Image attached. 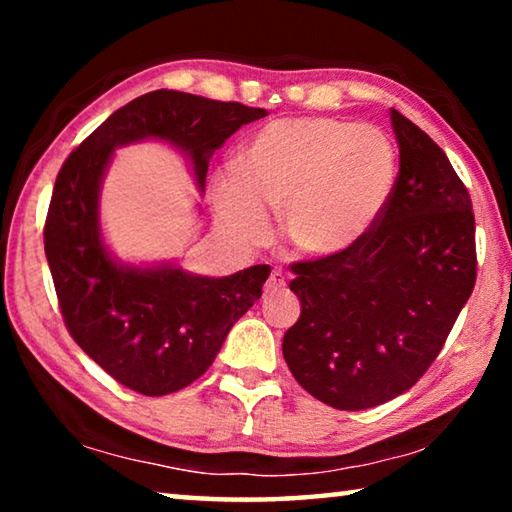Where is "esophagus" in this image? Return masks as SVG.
I'll list each match as a JSON object with an SVG mask.
<instances>
[{"mask_svg":"<svg viewBox=\"0 0 512 512\" xmlns=\"http://www.w3.org/2000/svg\"><path fill=\"white\" fill-rule=\"evenodd\" d=\"M284 289H287V280H284V275L280 271H273L264 284V293L266 296H273V293H280Z\"/></svg>","mask_w":512,"mask_h":512,"instance_id":"obj_1","label":"esophagus"}]
</instances>
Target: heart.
I'll list each match as a JSON object with an SVG mask.
<instances>
[{"label":"heart","instance_id":"obj_1","mask_svg":"<svg viewBox=\"0 0 512 512\" xmlns=\"http://www.w3.org/2000/svg\"><path fill=\"white\" fill-rule=\"evenodd\" d=\"M395 176V146L379 128L284 117L241 144L237 169L214 180V210L241 241L264 239V207L280 210L282 235L296 253L336 257L375 228Z\"/></svg>","mask_w":512,"mask_h":512}]
</instances>
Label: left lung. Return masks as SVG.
Returning a JSON list of instances; mask_svg holds the SVG:
<instances>
[{"instance_id": "obj_1", "label": "left lung", "mask_w": 512, "mask_h": 512, "mask_svg": "<svg viewBox=\"0 0 512 512\" xmlns=\"http://www.w3.org/2000/svg\"><path fill=\"white\" fill-rule=\"evenodd\" d=\"M400 173L366 239L293 264L300 318L284 361L316 400L372 409L418 381L443 350L476 282L472 201L445 151L391 108Z\"/></svg>"}]
</instances>
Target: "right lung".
I'll return each mask as SVG.
<instances>
[{"mask_svg": "<svg viewBox=\"0 0 512 512\" xmlns=\"http://www.w3.org/2000/svg\"><path fill=\"white\" fill-rule=\"evenodd\" d=\"M264 108L155 90L103 121L58 171L45 255L72 339L135 393H176L212 366L232 325L262 298L271 266L207 277L176 262L124 264L101 232L99 196L115 149L160 140L192 164L205 192L210 158Z\"/></svg>", "mask_w": 512, "mask_h": 512, "instance_id": "obj_1", "label": "right lung"}]
</instances>
